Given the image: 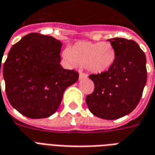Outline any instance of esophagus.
I'll return each instance as SVG.
<instances>
[{"mask_svg": "<svg viewBox=\"0 0 155 155\" xmlns=\"http://www.w3.org/2000/svg\"><path fill=\"white\" fill-rule=\"evenodd\" d=\"M88 75L84 73H80V76H79V80L80 81H82V80H84V79H87Z\"/></svg>", "mask_w": 155, "mask_h": 155, "instance_id": "obj_1", "label": "esophagus"}]
</instances>
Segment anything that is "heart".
I'll list each match as a JSON object with an SVG mask.
<instances>
[{
  "instance_id": "1",
  "label": "heart",
  "mask_w": 155,
  "mask_h": 155,
  "mask_svg": "<svg viewBox=\"0 0 155 155\" xmlns=\"http://www.w3.org/2000/svg\"><path fill=\"white\" fill-rule=\"evenodd\" d=\"M63 56L71 67L85 66L92 73L101 74L114 65L116 51L108 42L79 41L64 51Z\"/></svg>"
}]
</instances>
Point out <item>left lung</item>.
Wrapping results in <instances>:
<instances>
[{
    "label": "left lung",
    "instance_id": "1",
    "mask_svg": "<svg viewBox=\"0 0 155 155\" xmlns=\"http://www.w3.org/2000/svg\"><path fill=\"white\" fill-rule=\"evenodd\" d=\"M108 41L116 51V60L108 71L89 76L94 90L85 101L94 115L116 120L131 113L140 102L147 81L146 56L132 40Z\"/></svg>",
    "mask_w": 155,
    "mask_h": 155
}]
</instances>
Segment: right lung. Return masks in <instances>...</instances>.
<instances>
[{
    "label": "right lung",
    "mask_w": 155,
    "mask_h": 155,
    "mask_svg": "<svg viewBox=\"0 0 155 155\" xmlns=\"http://www.w3.org/2000/svg\"><path fill=\"white\" fill-rule=\"evenodd\" d=\"M61 47L62 43L52 36L30 33L9 51L3 64L6 96L23 115L31 119L52 115L65 89L78 81V72L60 64Z\"/></svg>",
    "instance_id": "obj_1"
}]
</instances>
